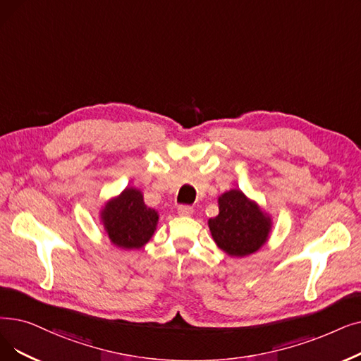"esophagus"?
<instances>
[{
  "label": "esophagus",
  "instance_id": "1",
  "mask_svg": "<svg viewBox=\"0 0 361 361\" xmlns=\"http://www.w3.org/2000/svg\"><path fill=\"white\" fill-rule=\"evenodd\" d=\"M178 214L183 216H190L193 214V208L189 205H180L178 207Z\"/></svg>",
  "mask_w": 361,
  "mask_h": 361
}]
</instances>
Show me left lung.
<instances>
[{"mask_svg": "<svg viewBox=\"0 0 361 361\" xmlns=\"http://www.w3.org/2000/svg\"><path fill=\"white\" fill-rule=\"evenodd\" d=\"M218 215L208 219L215 245L231 258L252 255L269 242L273 218L240 189L218 196Z\"/></svg>", "mask_w": 361, "mask_h": 361, "instance_id": "8db88e82", "label": "left lung"}]
</instances>
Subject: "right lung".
I'll return each mask as SVG.
<instances>
[{"mask_svg": "<svg viewBox=\"0 0 361 361\" xmlns=\"http://www.w3.org/2000/svg\"><path fill=\"white\" fill-rule=\"evenodd\" d=\"M158 223V211L146 205L143 192L137 187H125L118 196L107 199L100 209V224L107 239L125 250L146 246Z\"/></svg>", "mask_w": 361, "mask_h": 361, "instance_id": "obj_1", "label": "right lung"}]
</instances>
